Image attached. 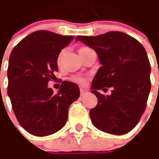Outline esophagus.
<instances>
[{
  "instance_id": "esophagus-1",
  "label": "esophagus",
  "mask_w": 159,
  "mask_h": 159,
  "mask_svg": "<svg viewBox=\"0 0 159 159\" xmlns=\"http://www.w3.org/2000/svg\"><path fill=\"white\" fill-rule=\"evenodd\" d=\"M87 91H85V90H83V89H80V96H85L86 93H87Z\"/></svg>"
}]
</instances>
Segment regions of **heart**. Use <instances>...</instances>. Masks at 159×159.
Instances as JSON below:
<instances>
[{"instance_id":"heart-1","label":"heart","mask_w":159,"mask_h":159,"mask_svg":"<svg viewBox=\"0 0 159 159\" xmlns=\"http://www.w3.org/2000/svg\"><path fill=\"white\" fill-rule=\"evenodd\" d=\"M86 49H89L87 47H81L80 49V53L82 52L83 50H85ZM64 53H65V50L62 49V50H61L60 53L58 54V56H57V58H56V62L57 64L59 65L61 62V61H62V58H63L64 56ZM70 80L72 82H74L75 84H77L79 85H81V86H84V85H86V83H87V79L85 77H83V76H80V75H74V76H72L70 78Z\"/></svg>"}]
</instances>
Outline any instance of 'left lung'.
<instances>
[{
	"mask_svg": "<svg viewBox=\"0 0 159 159\" xmlns=\"http://www.w3.org/2000/svg\"><path fill=\"white\" fill-rule=\"evenodd\" d=\"M76 40L94 49L102 64L92 80V93L98 98V104L90 110L92 123L110 134L130 132L145 112L151 90L146 49L135 38L121 31L78 36ZM109 87L112 88L111 95L97 91Z\"/></svg>",
	"mask_w": 159,
	"mask_h": 159,
	"instance_id": "obj_1",
	"label": "left lung"
}]
</instances>
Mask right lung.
<instances>
[{
	"instance_id": "1",
	"label": "right lung",
	"mask_w": 159,
	"mask_h": 159,
	"mask_svg": "<svg viewBox=\"0 0 159 159\" xmlns=\"http://www.w3.org/2000/svg\"><path fill=\"white\" fill-rule=\"evenodd\" d=\"M73 39L52 31H34L10 54L7 94L19 123L31 134L43 137L59 131L66 124L71 103L80 97L73 82H62L58 93L48 87L58 71V54Z\"/></svg>"
}]
</instances>
